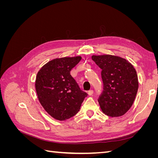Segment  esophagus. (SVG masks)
I'll use <instances>...</instances> for the list:
<instances>
[{"mask_svg": "<svg viewBox=\"0 0 158 158\" xmlns=\"http://www.w3.org/2000/svg\"><path fill=\"white\" fill-rule=\"evenodd\" d=\"M93 94H94V91H93V89L89 90V92H88V94H89V95H93Z\"/></svg>", "mask_w": 158, "mask_h": 158, "instance_id": "1", "label": "esophagus"}]
</instances>
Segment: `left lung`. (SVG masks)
Returning <instances> with one entry per match:
<instances>
[{"instance_id":"1","label":"left lung","mask_w":158,"mask_h":158,"mask_svg":"<svg viewBox=\"0 0 158 158\" xmlns=\"http://www.w3.org/2000/svg\"><path fill=\"white\" fill-rule=\"evenodd\" d=\"M92 60L102 70L103 91L98 102L103 113L117 117L125 114L132 106L138 89L136 71L122 57L92 55Z\"/></svg>"}]
</instances>
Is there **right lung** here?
<instances>
[{
  "instance_id": "right-lung-1",
  "label": "right lung",
  "mask_w": 158,
  "mask_h": 158,
  "mask_svg": "<svg viewBox=\"0 0 158 158\" xmlns=\"http://www.w3.org/2000/svg\"><path fill=\"white\" fill-rule=\"evenodd\" d=\"M81 59L80 56L52 59L37 74L35 85L38 99L56 120L65 121L74 116L88 95L70 75V70Z\"/></svg>"
}]
</instances>
